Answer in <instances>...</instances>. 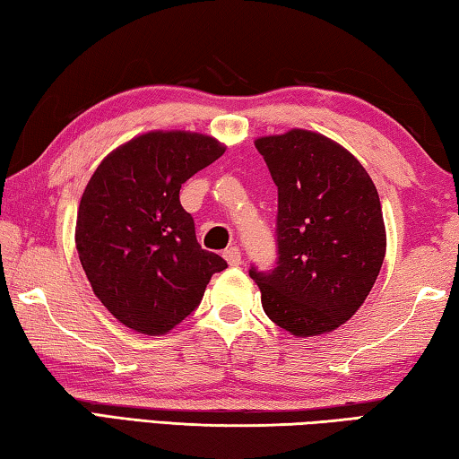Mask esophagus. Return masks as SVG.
Masks as SVG:
<instances>
[{
	"instance_id": "obj_1",
	"label": "esophagus",
	"mask_w": 459,
	"mask_h": 459,
	"mask_svg": "<svg viewBox=\"0 0 459 459\" xmlns=\"http://www.w3.org/2000/svg\"><path fill=\"white\" fill-rule=\"evenodd\" d=\"M223 258L228 260L230 266H239L242 264V252H239L238 246H230L223 250Z\"/></svg>"
}]
</instances>
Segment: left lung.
<instances>
[{
  "mask_svg": "<svg viewBox=\"0 0 459 459\" xmlns=\"http://www.w3.org/2000/svg\"><path fill=\"white\" fill-rule=\"evenodd\" d=\"M255 149L278 187L276 266L250 268L264 312L294 336L331 333L363 307L383 266L379 193L347 149L318 133L262 136Z\"/></svg>",
  "mask_w": 459,
  "mask_h": 459,
  "instance_id": "8db88e82",
  "label": "left lung"
}]
</instances>
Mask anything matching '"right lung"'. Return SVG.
Segmentation results:
<instances>
[{"label": "right lung", "mask_w": 459, "mask_h": 459, "mask_svg": "<svg viewBox=\"0 0 459 459\" xmlns=\"http://www.w3.org/2000/svg\"><path fill=\"white\" fill-rule=\"evenodd\" d=\"M212 136L155 131L112 151L88 181L78 207L76 250L94 294L125 326L165 334L228 268L195 238L181 185L223 155Z\"/></svg>", "instance_id": "right-lung-1"}]
</instances>
